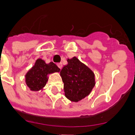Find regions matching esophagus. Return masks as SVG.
<instances>
[{
	"mask_svg": "<svg viewBox=\"0 0 135 135\" xmlns=\"http://www.w3.org/2000/svg\"><path fill=\"white\" fill-rule=\"evenodd\" d=\"M57 66H58V67L60 69H61V68H62V64L61 63H57Z\"/></svg>",
	"mask_w": 135,
	"mask_h": 135,
	"instance_id": "34e87169",
	"label": "esophagus"
}]
</instances>
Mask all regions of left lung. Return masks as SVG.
<instances>
[{"label": "left lung", "instance_id": "1", "mask_svg": "<svg viewBox=\"0 0 135 135\" xmlns=\"http://www.w3.org/2000/svg\"><path fill=\"white\" fill-rule=\"evenodd\" d=\"M67 62L60 71L65 96L78 102L89 95L94 87V74L76 57L68 59Z\"/></svg>", "mask_w": 135, "mask_h": 135}]
</instances>
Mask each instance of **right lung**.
<instances>
[{"instance_id": "obj_1", "label": "right lung", "mask_w": 135, "mask_h": 135, "mask_svg": "<svg viewBox=\"0 0 135 135\" xmlns=\"http://www.w3.org/2000/svg\"><path fill=\"white\" fill-rule=\"evenodd\" d=\"M60 69L53 62L46 64L44 60L37 59L35 65L26 74V83L32 91H38L46 85L47 75L59 72Z\"/></svg>"}]
</instances>
